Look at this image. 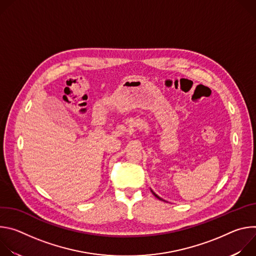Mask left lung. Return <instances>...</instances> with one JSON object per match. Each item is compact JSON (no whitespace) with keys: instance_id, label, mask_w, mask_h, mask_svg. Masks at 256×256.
Instances as JSON below:
<instances>
[{"instance_id":"1","label":"left lung","mask_w":256,"mask_h":256,"mask_svg":"<svg viewBox=\"0 0 256 256\" xmlns=\"http://www.w3.org/2000/svg\"><path fill=\"white\" fill-rule=\"evenodd\" d=\"M151 192H152V194H154V196H156V198H158V200H163V202H166V200H163V198H160V196H157V194H155V192H153V190H151Z\"/></svg>"}]
</instances>
